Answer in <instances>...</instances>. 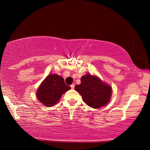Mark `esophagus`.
Listing matches in <instances>:
<instances>
[{"mask_svg":"<svg viewBox=\"0 0 150 150\" xmlns=\"http://www.w3.org/2000/svg\"><path fill=\"white\" fill-rule=\"evenodd\" d=\"M71 89H74V88H75V85H74V84L71 85Z\"/></svg>","mask_w":150,"mask_h":150,"instance_id":"34e87169","label":"esophagus"}]
</instances>
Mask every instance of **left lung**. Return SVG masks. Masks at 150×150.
Returning <instances> with one entry per match:
<instances>
[{
    "instance_id": "1",
    "label": "left lung",
    "mask_w": 150,
    "mask_h": 150,
    "mask_svg": "<svg viewBox=\"0 0 150 150\" xmlns=\"http://www.w3.org/2000/svg\"><path fill=\"white\" fill-rule=\"evenodd\" d=\"M75 89L81 95L84 102L93 108L104 106L110 100L111 87L105 84L96 76L87 74L81 78V84Z\"/></svg>"
}]
</instances>
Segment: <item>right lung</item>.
Returning <instances> with one entry per match:
<instances>
[{"label": "right lung", "instance_id": "1", "mask_svg": "<svg viewBox=\"0 0 150 150\" xmlns=\"http://www.w3.org/2000/svg\"><path fill=\"white\" fill-rule=\"evenodd\" d=\"M71 87L64 83L61 76L52 74L47 76L38 89L36 96L40 102L46 106H52L59 101L61 96Z\"/></svg>", "mask_w": 150, "mask_h": 150}]
</instances>
